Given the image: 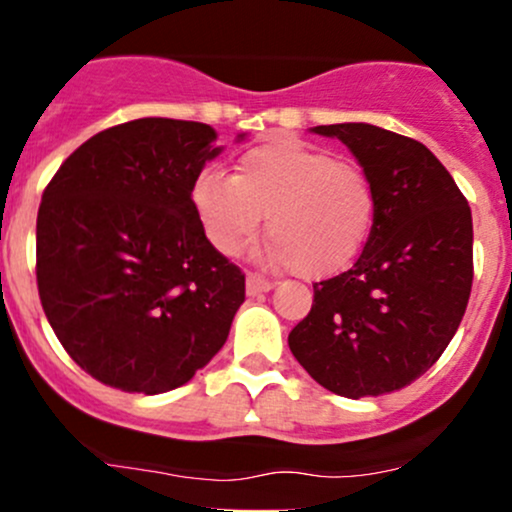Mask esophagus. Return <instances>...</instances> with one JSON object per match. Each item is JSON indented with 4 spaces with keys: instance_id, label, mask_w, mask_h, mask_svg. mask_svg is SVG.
I'll use <instances>...</instances> for the list:
<instances>
[{
    "instance_id": "1",
    "label": "esophagus",
    "mask_w": 512,
    "mask_h": 512,
    "mask_svg": "<svg viewBox=\"0 0 512 512\" xmlns=\"http://www.w3.org/2000/svg\"><path fill=\"white\" fill-rule=\"evenodd\" d=\"M272 286H274V279H269V276L257 274V272L248 274V293H250V296H257V293L269 291Z\"/></svg>"
}]
</instances>
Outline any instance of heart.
Wrapping results in <instances>:
<instances>
[{"instance_id":"heart-1","label":"heart","mask_w":512,"mask_h":512,"mask_svg":"<svg viewBox=\"0 0 512 512\" xmlns=\"http://www.w3.org/2000/svg\"><path fill=\"white\" fill-rule=\"evenodd\" d=\"M192 209L216 250L236 255L267 216L272 255L301 276H330L361 252L375 216L366 170L293 139L245 151L236 175L202 170Z\"/></svg>"}]
</instances>
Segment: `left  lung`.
Returning a JSON list of instances; mask_svg holds the SVG:
<instances>
[{
	"mask_svg": "<svg viewBox=\"0 0 512 512\" xmlns=\"http://www.w3.org/2000/svg\"><path fill=\"white\" fill-rule=\"evenodd\" d=\"M349 146L373 182L375 216L354 267L315 281L291 354L325 390L349 399L402 390L455 337L474 279L472 211L424 144L390 129L315 127Z\"/></svg>",
	"mask_w": 512,
	"mask_h": 512,
	"instance_id": "obj_1",
	"label": "left lung"
}]
</instances>
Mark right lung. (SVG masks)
<instances>
[{"mask_svg":"<svg viewBox=\"0 0 512 512\" xmlns=\"http://www.w3.org/2000/svg\"><path fill=\"white\" fill-rule=\"evenodd\" d=\"M216 139L202 122H122L81 144L45 187L40 303L64 351L103 385L175 390L226 344L245 274L209 243L190 199Z\"/></svg>","mask_w":512,"mask_h":512,"instance_id":"1","label":"right lung"}]
</instances>
